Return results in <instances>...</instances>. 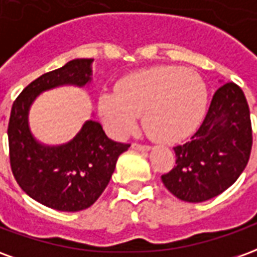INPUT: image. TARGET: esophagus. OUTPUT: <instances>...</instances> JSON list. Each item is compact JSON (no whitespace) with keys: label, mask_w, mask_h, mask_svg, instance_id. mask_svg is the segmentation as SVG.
<instances>
[{"label":"esophagus","mask_w":257,"mask_h":257,"mask_svg":"<svg viewBox=\"0 0 257 257\" xmlns=\"http://www.w3.org/2000/svg\"><path fill=\"white\" fill-rule=\"evenodd\" d=\"M132 149H135V150H139V151H149L150 150V146L140 145V143H134V145H132Z\"/></svg>","instance_id":"obj_1"}]
</instances>
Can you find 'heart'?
<instances>
[{"label": "heart", "instance_id": "1", "mask_svg": "<svg viewBox=\"0 0 257 257\" xmlns=\"http://www.w3.org/2000/svg\"><path fill=\"white\" fill-rule=\"evenodd\" d=\"M208 103L204 79L176 66L143 68L123 77L117 93L99 97V111L112 132L126 134L143 115V128L156 142L175 143L198 128Z\"/></svg>", "mask_w": 257, "mask_h": 257}]
</instances>
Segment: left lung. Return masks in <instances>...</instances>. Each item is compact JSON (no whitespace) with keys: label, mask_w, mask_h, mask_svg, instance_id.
Wrapping results in <instances>:
<instances>
[{"label":"left lung","mask_w":257,"mask_h":257,"mask_svg":"<svg viewBox=\"0 0 257 257\" xmlns=\"http://www.w3.org/2000/svg\"><path fill=\"white\" fill-rule=\"evenodd\" d=\"M176 165L162 183L186 202H204L226 191L242 173L252 150V123L242 89L227 82L216 90L191 139L173 147Z\"/></svg>","instance_id":"8db88e82"}]
</instances>
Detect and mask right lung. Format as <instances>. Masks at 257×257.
I'll list each match as a JSON object with an SVG mask.
<instances>
[{
	"label": "right lung",
	"instance_id": "right-lung-1",
	"mask_svg": "<svg viewBox=\"0 0 257 257\" xmlns=\"http://www.w3.org/2000/svg\"><path fill=\"white\" fill-rule=\"evenodd\" d=\"M93 59H74L42 74L22 90L8 123L9 162L22 190L37 202L63 212H78L96 202L111 179L118 157L131 145L108 139L95 119L62 146L38 143L29 129V110L41 92L60 85L84 86Z\"/></svg>",
	"mask_w": 257,
	"mask_h": 257
}]
</instances>
